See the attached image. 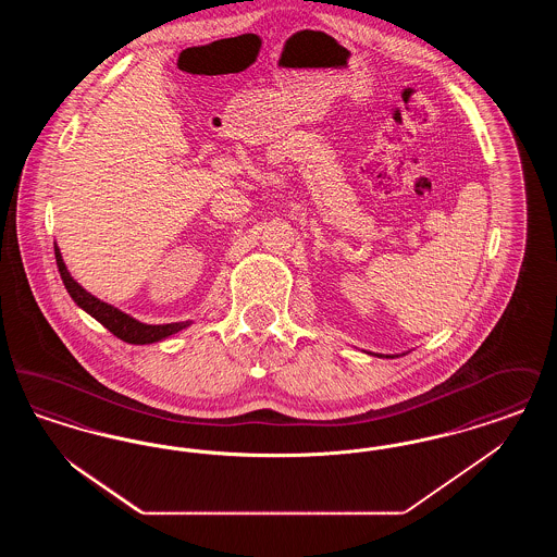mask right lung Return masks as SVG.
Segmentation results:
<instances>
[{"mask_svg":"<svg viewBox=\"0 0 557 557\" xmlns=\"http://www.w3.org/2000/svg\"><path fill=\"white\" fill-rule=\"evenodd\" d=\"M55 265L60 271V277L64 282V288L73 296V300L79 305L83 311H87L91 318L98 319L108 332H112L116 338L129 343V345H150V343H159L162 338L180 332L189 325V321H180V323H164V325H148V323H139L135 319L129 318L127 313L110 307L108 302H102L100 298L91 296L89 292L83 290L79 284L71 277L69 269L62 261L60 250L55 248Z\"/></svg>","mask_w":557,"mask_h":557,"instance_id":"1","label":"right lung"}]
</instances>
